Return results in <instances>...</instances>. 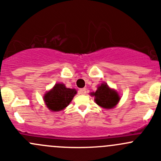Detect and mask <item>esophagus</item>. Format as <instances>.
<instances>
[{"label": "esophagus", "mask_w": 161, "mask_h": 161, "mask_svg": "<svg viewBox=\"0 0 161 161\" xmlns=\"http://www.w3.org/2000/svg\"><path fill=\"white\" fill-rule=\"evenodd\" d=\"M79 94H81V95H86V89H80V90H79Z\"/></svg>", "instance_id": "obj_1"}]
</instances>
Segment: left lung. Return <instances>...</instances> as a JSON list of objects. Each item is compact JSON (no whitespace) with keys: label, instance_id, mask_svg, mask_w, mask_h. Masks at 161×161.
Listing matches in <instances>:
<instances>
[{"label":"left lung","instance_id":"obj_1","mask_svg":"<svg viewBox=\"0 0 161 161\" xmlns=\"http://www.w3.org/2000/svg\"><path fill=\"white\" fill-rule=\"evenodd\" d=\"M92 95L95 96L96 103L106 109L114 108L120 100L118 92L110 89L107 83H102L99 86L97 90Z\"/></svg>","mask_w":161,"mask_h":161}]
</instances>
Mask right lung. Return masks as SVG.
I'll return each mask as SVG.
<instances>
[{"instance_id": "1", "label": "right lung", "mask_w": 161, "mask_h": 161, "mask_svg": "<svg viewBox=\"0 0 161 161\" xmlns=\"http://www.w3.org/2000/svg\"><path fill=\"white\" fill-rule=\"evenodd\" d=\"M75 94V90L66 88L64 84L58 83L45 94L44 101L50 111H59L70 103Z\"/></svg>"}]
</instances>
